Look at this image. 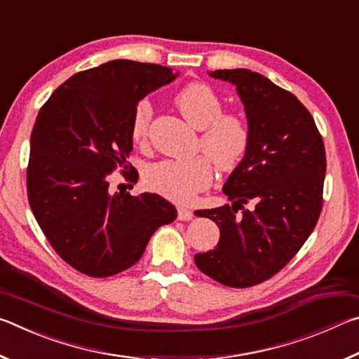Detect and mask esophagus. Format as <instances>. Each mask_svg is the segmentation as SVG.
I'll list each match as a JSON object with an SVG mask.
<instances>
[{
	"label": "esophagus",
	"mask_w": 359,
	"mask_h": 359,
	"mask_svg": "<svg viewBox=\"0 0 359 359\" xmlns=\"http://www.w3.org/2000/svg\"><path fill=\"white\" fill-rule=\"evenodd\" d=\"M177 217H179V220H182V222L191 220V218H193V210L185 209V208H179L177 209Z\"/></svg>",
	"instance_id": "34e87169"
}]
</instances>
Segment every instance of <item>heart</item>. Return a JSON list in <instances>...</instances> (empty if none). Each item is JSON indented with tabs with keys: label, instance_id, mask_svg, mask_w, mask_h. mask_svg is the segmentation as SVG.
I'll list each match as a JSON object with an SVG mask.
<instances>
[{
	"label": "heart",
	"instance_id": "b5f03b06",
	"mask_svg": "<svg viewBox=\"0 0 359 359\" xmlns=\"http://www.w3.org/2000/svg\"><path fill=\"white\" fill-rule=\"evenodd\" d=\"M175 106L188 123L201 130L199 149L223 171L234 169L242 161L250 144V130L236 114H223L218 95L204 83H190L175 95ZM154 106L141 100L133 111L131 137L141 144L147 139ZM214 171L207 156L191 160H163L150 165L144 172L147 188L171 201L187 204L212 184Z\"/></svg>",
	"mask_w": 359,
	"mask_h": 359
}]
</instances>
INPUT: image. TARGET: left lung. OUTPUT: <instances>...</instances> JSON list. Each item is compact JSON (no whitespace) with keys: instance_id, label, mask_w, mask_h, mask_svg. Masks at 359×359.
Wrapping results in <instances>:
<instances>
[{"instance_id":"1","label":"left lung","mask_w":359,"mask_h":359,"mask_svg":"<svg viewBox=\"0 0 359 359\" xmlns=\"http://www.w3.org/2000/svg\"><path fill=\"white\" fill-rule=\"evenodd\" d=\"M247 115L250 144L223 185L233 204L196 210L220 228L214 250L194 255L198 269L233 288L276 276L299 252L323 204L326 154L311 112L293 93L250 69H218ZM250 203L245 210L243 205Z\"/></svg>"}]
</instances>
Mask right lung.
I'll use <instances>...</instances> for the list:
<instances>
[{
	"label": "right lung",
	"instance_id": "add662e5",
	"mask_svg": "<svg viewBox=\"0 0 359 359\" xmlns=\"http://www.w3.org/2000/svg\"><path fill=\"white\" fill-rule=\"evenodd\" d=\"M175 77L161 65L112 60L69 77L41 107L27 169L29 208L53 250L85 276L128 269L177 217L160 194H112L107 180L118 166L128 169L136 104ZM125 177L136 184L139 175Z\"/></svg>",
	"mask_w": 359,
	"mask_h": 359
}]
</instances>
